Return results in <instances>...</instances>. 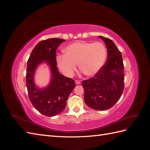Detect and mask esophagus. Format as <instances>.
Wrapping results in <instances>:
<instances>
[{"mask_svg": "<svg viewBox=\"0 0 150 150\" xmlns=\"http://www.w3.org/2000/svg\"><path fill=\"white\" fill-rule=\"evenodd\" d=\"M75 83H76V85L80 84H81V81H78V80H76V81H75Z\"/></svg>", "mask_w": 150, "mask_h": 150, "instance_id": "34e87169", "label": "esophagus"}]
</instances>
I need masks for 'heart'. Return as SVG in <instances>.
<instances>
[{
  "label": "heart",
  "mask_w": 150,
  "mask_h": 150,
  "mask_svg": "<svg viewBox=\"0 0 150 150\" xmlns=\"http://www.w3.org/2000/svg\"><path fill=\"white\" fill-rule=\"evenodd\" d=\"M64 52V55L56 57V62L61 72L67 78L73 76L77 64L86 76L96 75L101 69L107 57L106 48L99 42H76L66 47Z\"/></svg>",
  "instance_id": "b5f03b06"
}]
</instances>
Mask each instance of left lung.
<instances>
[{
    "label": "left lung",
    "instance_id": "left-lung-1",
    "mask_svg": "<svg viewBox=\"0 0 150 150\" xmlns=\"http://www.w3.org/2000/svg\"><path fill=\"white\" fill-rule=\"evenodd\" d=\"M105 42L108 58L101 69L93 78L83 81L84 101L95 110L112 107L124 90V65L121 52L109 38L99 36Z\"/></svg>",
    "mask_w": 150,
    "mask_h": 150
}]
</instances>
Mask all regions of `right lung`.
Here are the masks:
<instances>
[{"label": "right lung", "mask_w": 150, "mask_h": 150, "mask_svg": "<svg viewBox=\"0 0 150 150\" xmlns=\"http://www.w3.org/2000/svg\"><path fill=\"white\" fill-rule=\"evenodd\" d=\"M65 40L51 38L41 40L32 51L27 63L26 86L29 100L33 106L46 116H54L65 110L69 94L76 87L74 81L58 71L56 49ZM44 62L50 66L51 81L44 88H39L34 82L37 67Z\"/></svg>", "instance_id": "right-lung-1"}]
</instances>
